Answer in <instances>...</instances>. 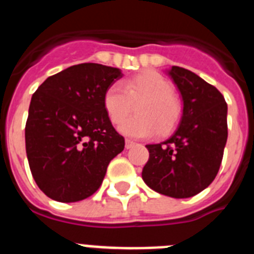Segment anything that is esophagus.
I'll return each instance as SVG.
<instances>
[{
    "label": "esophagus",
    "mask_w": 254,
    "mask_h": 254,
    "mask_svg": "<svg viewBox=\"0 0 254 254\" xmlns=\"http://www.w3.org/2000/svg\"><path fill=\"white\" fill-rule=\"evenodd\" d=\"M134 145H136V142H133V141H131V140H126V149L128 150V149H131V147H133Z\"/></svg>",
    "instance_id": "obj_1"
}]
</instances>
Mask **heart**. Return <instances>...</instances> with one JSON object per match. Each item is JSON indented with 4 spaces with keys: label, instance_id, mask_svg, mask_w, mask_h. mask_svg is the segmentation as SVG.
<instances>
[{
    "label": "heart",
    "instance_id": "b5f03b06",
    "mask_svg": "<svg viewBox=\"0 0 254 254\" xmlns=\"http://www.w3.org/2000/svg\"><path fill=\"white\" fill-rule=\"evenodd\" d=\"M123 86L113 84L103 95V105L112 123H121L136 104V113L120 126L126 136L151 137L159 131L168 133L179 122L182 107L169 80L155 71H145L123 81Z\"/></svg>",
    "mask_w": 254,
    "mask_h": 254
}]
</instances>
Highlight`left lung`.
I'll use <instances>...</instances> for the list:
<instances>
[{
    "label": "left lung",
    "mask_w": 254,
    "mask_h": 254,
    "mask_svg": "<svg viewBox=\"0 0 254 254\" xmlns=\"http://www.w3.org/2000/svg\"><path fill=\"white\" fill-rule=\"evenodd\" d=\"M178 87L183 112L168 140L146 145L142 179L158 193L188 198L207 188L223 160L228 140V105L216 87L190 69L167 71Z\"/></svg>",
    "instance_id": "obj_1"
}]
</instances>
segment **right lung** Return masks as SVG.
<instances>
[{
    "label": "right lung",
    "mask_w": 254,
    "mask_h": 254,
    "mask_svg": "<svg viewBox=\"0 0 254 254\" xmlns=\"http://www.w3.org/2000/svg\"><path fill=\"white\" fill-rule=\"evenodd\" d=\"M120 68L80 64L49 76L31 96L25 126L29 167L38 187L58 202L95 193L113 158L125 149L103 105Z\"/></svg>",
    "instance_id": "add662e5"
}]
</instances>
